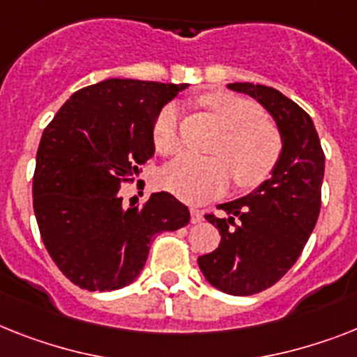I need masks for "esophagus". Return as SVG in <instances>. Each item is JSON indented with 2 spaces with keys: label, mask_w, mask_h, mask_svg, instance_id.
Instances as JSON below:
<instances>
[{
  "label": "esophagus",
  "mask_w": 357,
  "mask_h": 357,
  "mask_svg": "<svg viewBox=\"0 0 357 357\" xmlns=\"http://www.w3.org/2000/svg\"><path fill=\"white\" fill-rule=\"evenodd\" d=\"M190 213H191V222H193V225H197V222L202 220V211L197 210V208H191Z\"/></svg>",
  "instance_id": "34e87169"
}]
</instances>
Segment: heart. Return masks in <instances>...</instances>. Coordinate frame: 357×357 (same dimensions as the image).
Instances as JSON below:
<instances>
[{"label":"heart","mask_w":357,"mask_h":357,"mask_svg":"<svg viewBox=\"0 0 357 357\" xmlns=\"http://www.w3.org/2000/svg\"><path fill=\"white\" fill-rule=\"evenodd\" d=\"M200 105L226 129L215 144L217 157L184 155L162 173V185L188 202H204L219 197L234 176L241 190H253L272 176L282 151L281 131L263 116L255 102L231 93L200 96ZM181 113L176 105L160 111L153 126V144L160 155L172 157L182 149L178 131Z\"/></svg>","instance_id":"1"}]
</instances>
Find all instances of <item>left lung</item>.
Returning a JSON list of instances; mask_svg holds the SVG:
<instances>
[{
    "instance_id": "obj_1",
    "label": "left lung",
    "mask_w": 357,
    "mask_h": 357,
    "mask_svg": "<svg viewBox=\"0 0 357 357\" xmlns=\"http://www.w3.org/2000/svg\"><path fill=\"white\" fill-rule=\"evenodd\" d=\"M228 87L250 94L272 114L282 153L272 178L243 199L217 206L226 217L206 213L220 243L200 255L199 268L220 291L253 296L273 287L301 255L319 217L325 153L308 113L278 89L259 84Z\"/></svg>"
}]
</instances>
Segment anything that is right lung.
I'll return each instance as SVG.
<instances>
[{
  "instance_id": "add662e5",
  "label": "right lung",
  "mask_w": 357,
  "mask_h": 357,
  "mask_svg": "<svg viewBox=\"0 0 357 357\" xmlns=\"http://www.w3.org/2000/svg\"><path fill=\"white\" fill-rule=\"evenodd\" d=\"M185 87L104 79L76 91L41 135L34 215L47 252L76 287H128L146 264L153 238L190 222V210L167 191L144 204H123L119 193L155 155V120Z\"/></svg>"
}]
</instances>
